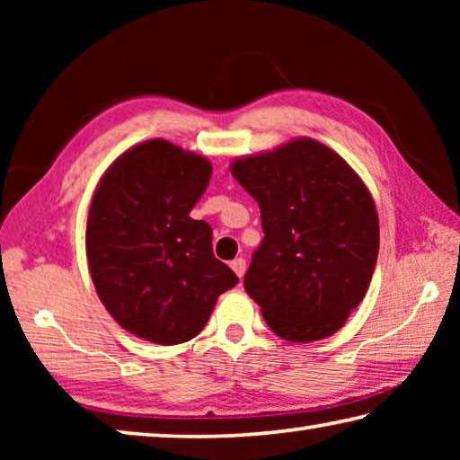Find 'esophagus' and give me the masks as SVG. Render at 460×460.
I'll return each mask as SVG.
<instances>
[{"label": "esophagus", "instance_id": "esophagus-1", "mask_svg": "<svg viewBox=\"0 0 460 460\" xmlns=\"http://www.w3.org/2000/svg\"><path fill=\"white\" fill-rule=\"evenodd\" d=\"M231 268H233V271H235L239 278H243V274H245V260L243 258H235V260L231 261Z\"/></svg>", "mask_w": 460, "mask_h": 460}]
</instances>
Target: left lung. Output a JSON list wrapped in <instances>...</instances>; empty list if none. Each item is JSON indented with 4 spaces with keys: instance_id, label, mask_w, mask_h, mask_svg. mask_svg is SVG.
I'll return each mask as SVG.
<instances>
[{
    "instance_id": "8db88e82",
    "label": "left lung",
    "mask_w": 460,
    "mask_h": 460,
    "mask_svg": "<svg viewBox=\"0 0 460 460\" xmlns=\"http://www.w3.org/2000/svg\"><path fill=\"white\" fill-rule=\"evenodd\" d=\"M231 174L261 213L245 292L278 337H331L376 270L379 223L369 190L339 154L306 137L237 160Z\"/></svg>"
}]
</instances>
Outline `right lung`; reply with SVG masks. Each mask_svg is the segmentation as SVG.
<instances>
[{
  "label": "right lung",
  "instance_id": "add662e5",
  "mask_svg": "<svg viewBox=\"0 0 460 460\" xmlns=\"http://www.w3.org/2000/svg\"><path fill=\"white\" fill-rule=\"evenodd\" d=\"M213 168L164 139L131 147L107 170L87 219L93 284L123 329L178 345L205 329L239 278L215 258L213 229L190 219Z\"/></svg>",
  "mask_w": 460,
  "mask_h": 460
}]
</instances>
